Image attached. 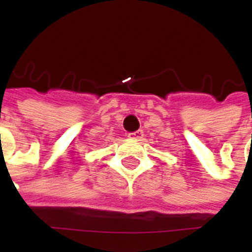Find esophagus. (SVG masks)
I'll list each match as a JSON object with an SVG mask.
<instances>
[{
	"mask_svg": "<svg viewBox=\"0 0 252 252\" xmlns=\"http://www.w3.org/2000/svg\"><path fill=\"white\" fill-rule=\"evenodd\" d=\"M128 137L130 139H135V141H141V139L143 138V130H142V129H139V130H135V132L129 133Z\"/></svg>",
	"mask_w": 252,
	"mask_h": 252,
	"instance_id": "34e87169",
	"label": "esophagus"
}]
</instances>
